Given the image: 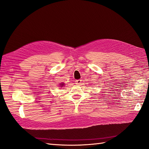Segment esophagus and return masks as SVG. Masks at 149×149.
Segmentation results:
<instances>
[{"instance_id": "esophagus-1", "label": "esophagus", "mask_w": 149, "mask_h": 149, "mask_svg": "<svg viewBox=\"0 0 149 149\" xmlns=\"http://www.w3.org/2000/svg\"><path fill=\"white\" fill-rule=\"evenodd\" d=\"M81 79H78V80H76V83L77 84H80L81 83Z\"/></svg>"}]
</instances>
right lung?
Instances as JSON below:
<instances>
[{
  "label": "right lung",
  "instance_id": "obj_1",
  "mask_svg": "<svg viewBox=\"0 0 149 149\" xmlns=\"http://www.w3.org/2000/svg\"><path fill=\"white\" fill-rule=\"evenodd\" d=\"M61 85H62V86H63V84H61Z\"/></svg>",
  "mask_w": 149,
  "mask_h": 149
}]
</instances>
